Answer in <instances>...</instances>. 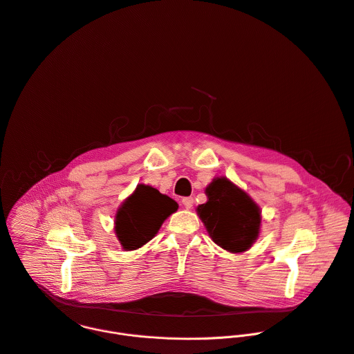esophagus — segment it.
<instances>
[{"instance_id": "obj_1", "label": "esophagus", "mask_w": 354, "mask_h": 354, "mask_svg": "<svg viewBox=\"0 0 354 354\" xmlns=\"http://www.w3.org/2000/svg\"><path fill=\"white\" fill-rule=\"evenodd\" d=\"M182 204L185 205L186 209H190V208L193 207V204H194V200H193V197H185V198L182 200Z\"/></svg>"}]
</instances>
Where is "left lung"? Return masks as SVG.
<instances>
[{"label":"left lung","mask_w":354,"mask_h":354,"mask_svg":"<svg viewBox=\"0 0 354 354\" xmlns=\"http://www.w3.org/2000/svg\"><path fill=\"white\" fill-rule=\"evenodd\" d=\"M205 194L196 211L212 241L232 254L250 250L261 234V207L226 176L214 178Z\"/></svg>","instance_id":"left-lung-1"}]
</instances>
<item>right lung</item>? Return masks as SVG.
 Listing matches in <instances>:
<instances>
[{"mask_svg":"<svg viewBox=\"0 0 354 354\" xmlns=\"http://www.w3.org/2000/svg\"><path fill=\"white\" fill-rule=\"evenodd\" d=\"M178 203L149 185H138L114 216V233L124 251H135L149 243L164 221L176 212Z\"/></svg>","mask_w":354,"mask_h":354,"instance_id":"1","label":"right lung"}]
</instances>
